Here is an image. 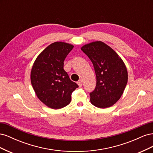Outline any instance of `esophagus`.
Wrapping results in <instances>:
<instances>
[{"mask_svg":"<svg viewBox=\"0 0 153 153\" xmlns=\"http://www.w3.org/2000/svg\"><path fill=\"white\" fill-rule=\"evenodd\" d=\"M77 84H78V86H79L80 87H81L82 86V80H79L78 81Z\"/></svg>","mask_w":153,"mask_h":153,"instance_id":"obj_1","label":"esophagus"}]
</instances>
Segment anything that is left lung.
<instances>
[{
    "label": "left lung",
    "mask_w": 153,
    "mask_h": 153,
    "mask_svg": "<svg viewBox=\"0 0 153 153\" xmlns=\"http://www.w3.org/2000/svg\"><path fill=\"white\" fill-rule=\"evenodd\" d=\"M81 50L93 64L96 86L90 93L91 103L105 108L120 99L128 82V71L123 59L115 51L101 41L83 46Z\"/></svg>",
    "instance_id": "left-lung-1"
}]
</instances>
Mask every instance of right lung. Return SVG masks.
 <instances>
[{
    "instance_id": "obj_1",
    "label": "right lung",
    "mask_w": 153,
    "mask_h": 153,
    "mask_svg": "<svg viewBox=\"0 0 153 153\" xmlns=\"http://www.w3.org/2000/svg\"><path fill=\"white\" fill-rule=\"evenodd\" d=\"M74 46L56 41L41 52L32 65L30 81L39 100L52 109L62 108L71 100L78 87L64 71V61Z\"/></svg>"
}]
</instances>
